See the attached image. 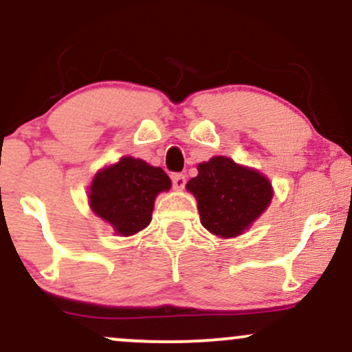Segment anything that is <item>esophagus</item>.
<instances>
[{
	"mask_svg": "<svg viewBox=\"0 0 352 352\" xmlns=\"http://www.w3.org/2000/svg\"><path fill=\"white\" fill-rule=\"evenodd\" d=\"M184 184H186V176L173 175V188L177 189V191H181V189L184 188Z\"/></svg>",
	"mask_w": 352,
	"mask_h": 352,
	"instance_id": "esophagus-1",
	"label": "esophagus"
}]
</instances>
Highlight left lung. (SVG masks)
I'll list each match as a JSON object with an SVG mask.
<instances>
[{
  "label": "left lung",
  "instance_id": "obj_1",
  "mask_svg": "<svg viewBox=\"0 0 352 352\" xmlns=\"http://www.w3.org/2000/svg\"><path fill=\"white\" fill-rule=\"evenodd\" d=\"M186 189L196 197L201 224L223 239L248 231L274 196L263 173L226 156H212L197 164V176L188 181Z\"/></svg>",
  "mask_w": 352,
  "mask_h": 352
}]
</instances>
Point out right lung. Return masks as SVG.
<instances>
[{
    "label": "right lung",
    "mask_w": 352,
    "mask_h": 352,
    "mask_svg": "<svg viewBox=\"0 0 352 352\" xmlns=\"http://www.w3.org/2000/svg\"><path fill=\"white\" fill-rule=\"evenodd\" d=\"M171 179L157 166L140 157L123 156L96 173L88 188L91 211L113 228L118 236L136 234L151 223L155 201L169 191Z\"/></svg>",
    "instance_id": "1"
}]
</instances>
